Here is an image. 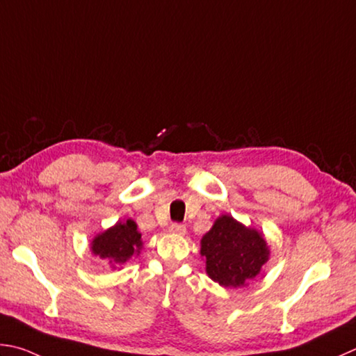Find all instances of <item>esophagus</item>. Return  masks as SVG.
Returning a JSON list of instances; mask_svg holds the SVG:
<instances>
[{"label": "esophagus", "mask_w": 356, "mask_h": 356, "mask_svg": "<svg viewBox=\"0 0 356 356\" xmlns=\"http://www.w3.org/2000/svg\"><path fill=\"white\" fill-rule=\"evenodd\" d=\"M170 232L177 234V236H184V234H186V225H183V223H173L170 226Z\"/></svg>", "instance_id": "1"}]
</instances>
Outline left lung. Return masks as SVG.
Instances as JSON below:
<instances>
[{
	"mask_svg": "<svg viewBox=\"0 0 356 356\" xmlns=\"http://www.w3.org/2000/svg\"><path fill=\"white\" fill-rule=\"evenodd\" d=\"M206 271L221 286H245L260 273L270 250L260 232L245 227L231 216H221L201 238Z\"/></svg>",
	"mask_w": 356,
	"mask_h": 356,
	"instance_id": "obj_1",
	"label": "left lung"
}]
</instances>
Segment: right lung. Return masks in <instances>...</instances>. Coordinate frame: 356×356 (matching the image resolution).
<instances>
[{"instance_id": "1", "label": "right lung", "mask_w": 356, "mask_h": 356, "mask_svg": "<svg viewBox=\"0 0 356 356\" xmlns=\"http://www.w3.org/2000/svg\"><path fill=\"white\" fill-rule=\"evenodd\" d=\"M143 248L140 234L136 229V223L133 220L119 221L108 231L92 240L91 251L100 259H108L111 266L124 265Z\"/></svg>"}]
</instances>
